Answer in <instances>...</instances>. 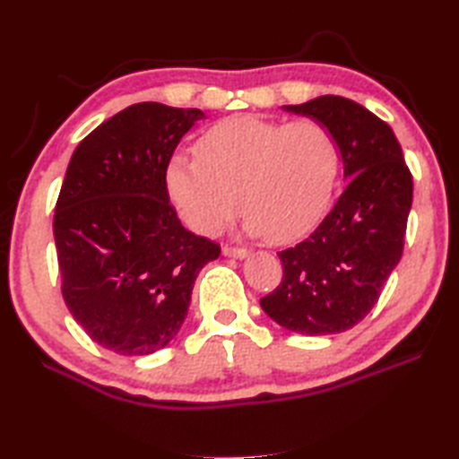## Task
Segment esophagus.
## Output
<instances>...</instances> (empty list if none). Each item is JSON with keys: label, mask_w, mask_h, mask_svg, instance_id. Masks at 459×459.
<instances>
[{"label": "esophagus", "mask_w": 459, "mask_h": 459, "mask_svg": "<svg viewBox=\"0 0 459 459\" xmlns=\"http://www.w3.org/2000/svg\"><path fill=\"white\" fill-rule=\"evenodd\" d=\"M222 255L224 256H235V258H245V256H248V251H247V248H240V247L224 245L222 247Z\"/></svg>", "instance_id": "34e87169"}]
</instances>
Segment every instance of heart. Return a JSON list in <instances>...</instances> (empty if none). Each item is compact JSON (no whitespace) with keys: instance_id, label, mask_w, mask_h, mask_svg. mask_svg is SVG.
Returning a JSON list of instances; mask_svg holds the SVG:
<instances>
[{"instance_id":"1","label":"heart","mask_w":459,"mask_h":459,"mask_svg":"<svg viewBox=\"0 0 459 459\" xmlns=\"http://www.w3.org/2000/svg\"><path fill=\"white\" fill-rule=\"evenodd\" d=\"M339 169V140L325 122L243 114L208 128L196 143V160L174 158L169 188L201 235L219 232L238 206L251 235L290 243L327 212Z\"/></svg>"}]
</instances>
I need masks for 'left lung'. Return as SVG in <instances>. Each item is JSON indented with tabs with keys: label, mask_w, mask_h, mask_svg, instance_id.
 Segmentation results:
<instances>
[{
	"label": "left lung",
	"mask_w": 459,
	"mask_h": 459,
	"mask_svg": "<svg viewBox=\"0 0 459 459\" xmlns=\"http://www.w3.org/2000/svg\"><path fill=\"white\" fill-rule=\"evenodd\" d=\"M285 110L335 132L351 180L309 238L277 253L282 279L261 307L289 331L333 335L368 316L402 258L413 180L394 130L353 100L319 96Z\"/></svg>",
	"instance_id": "left-lung-1"
}]
</instances>
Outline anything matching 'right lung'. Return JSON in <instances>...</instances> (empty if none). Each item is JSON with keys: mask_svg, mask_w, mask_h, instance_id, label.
<instances>
[{"mask_svg": "<svg viewBox=\"0 0 459 459\" xmlns=\"http://www.w3.org/2000/svg\"><path fill=\"white\" fill-rule=\"evenodd\" d=\"M198 108L132 104L74 150L56 203L62 295L91 341L150 355L180 331L195 281L221 247L182 227L166 170Z\"/></svg>", "mask_w": 459, "mask_h": 459, "instance_id": "obj_1", "label": "right lung"}]
</instances>
